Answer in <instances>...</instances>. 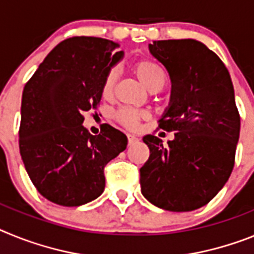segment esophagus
<instances>
[{"mask_svg":"<svg viewBox=\"0 0 254 254\" xmlns=\"http://www.w3.org/2000/svg\"><path fill=\"white\" fill-rule=\"evenodd\" d=\"M127 144H133V143H135L136 140H138V138H136L135 135H131V134H127Z\"/></svg>","mask_w":254,"mask_h":254,"instance_id":"obj_1","label":"esophagus"}]
</instances>
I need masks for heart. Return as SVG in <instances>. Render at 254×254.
<instances>
[{
    "instance_id": "obj_1",
    "label": "heart",
    "mask_w": 254,
    "mask_h": 254,
    "mask_svg": "<svg viewBox=\"0 0 254 254\" xmlns=\"http://www.w3.org/2000/svg\"><path fill=\"white\" fill-rule=\"evenodd\" d=\"M131 70L138 80L144 85L149 92H158L165 87L167 75L165 69L158 63L149 59H140L131 66ZM118 81V71L111 69L107 71L101 85V92L105 98H111ZM149 118V114L143 110H134L123 107L114 112V120L127 130H136L140 123Z\"/></svg>"
}]
</instances>
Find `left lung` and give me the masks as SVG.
<instances>
[{"label": "left lung", "mask_w": 254, "mask_h": 254, "mask_svg": "<svg viewBox=\"0 0 254 254\" xmlns=\"http://www.w3.org/2000/svg\"><path fill=\"white\" fill-rule=\"evenodd\" d=\"M149 51L171 79V105L158 127L175 131L167 147L145 135L142 194L154 206L188 212L206 206L230 178L240 115L230 74L220 57L194 39L156 41Z\"/></svg>", "instance_id": "left-lung-1"}]
</instances>
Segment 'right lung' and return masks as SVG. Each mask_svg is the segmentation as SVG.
<instances>
[{"label":"right lung","instance_id":"right-lung-1","mask_svg":"<svg viewBox=\"0 0 254 254\" xmlns=\"http://www.w3.org/2000/svg\"><path fill=\"white\" fill-rule=\"evenodd\" d=\"M112 41L71 37L56 46L26 81L19 147L33 185L56 204L76 207L105 189V166L127 148L124 134L103 124L98 135L83 127L98 109L101 85L123 57Z\"/></svg>","mask_w":254,"mask_h":254}]
</instances>
